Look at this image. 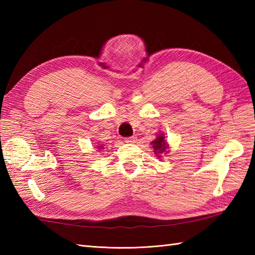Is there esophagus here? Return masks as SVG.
<instances>
[{
  "label": "esophagus",
  "mask_w": 255,
  "mask_h": 255,
  "mask_svg": "<svg viewBox=\"0 0 255 255\" xmlns=\"http://www.w3.org/2000/svg\"><path fill=\"white\" fill-rule=\"evenodd\" d=\"M136 140H137V137L131 136V137H127L126 139H125V141L129 142V143H132V142H136Z\"/></svg>",
  "instance_id": "obj_1"
}]
</instances>
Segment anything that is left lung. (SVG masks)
Segmentation results:
<instances>
[{
  "label": "left lung",
  "mask_w": 255,
  "mask_h": 255,
  "mask_svg": "<svg viewBox=\"0 0 255 255\" xmlns=\"http://www.w3.org/2000/svg\"><path fill=\"white\" fill-rule=\"evenodd\" d=\"M152 144L154 151H158V153L163 152L166 149V141L164 140V137L161 136V134L154 140V141H152Z\"/></svg>",
  "instance_id": "1"
}]
</instances>
